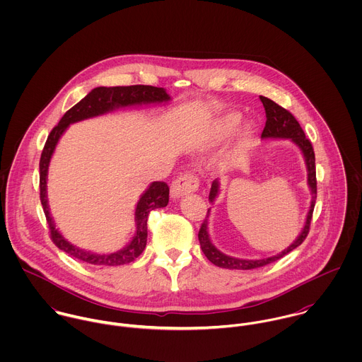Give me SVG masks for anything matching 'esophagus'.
Segmentation results:
<instances>
[{
    "mask_svg": "<svg viewBox=\"0 0 362 362\" xmlns=\"http://www.w3.org/2000/svg\"><path fill=\"white\" fill-rule=\"evenodd\" d=\"M199 187L198 177L194 174H184L178 177L173 184H171V198L173 199H180L185 195H189L195 192Z\"/></svg>",
    "mask_w": 362,
    "mask_h": 362,
    "instance_id": "34e87169",
    "label": "esophagus"
}]
</instances>
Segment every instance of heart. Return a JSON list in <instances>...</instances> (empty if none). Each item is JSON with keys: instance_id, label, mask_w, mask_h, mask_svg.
Here are the masks:
<instances>
[{"instance_id": "1", "label": "heart", "mask_w": 362, "mask_h": 362, "mask_svg": "<svg viewBox=\"0 0 362 362\" xmlns=\"http://www.w3.org/2000/svg\"><path fill=\"white\" fill-rule=\"evenodd\" d=\"M243 114L240 111H228L220 115L209 128V131L201 144L202 149L213 148L226 139H228L241 125ZM257 134V124L254 121H248L243 125L237 136V149H245L251 145L254 136Z\"/></svg>"}]
</instances>
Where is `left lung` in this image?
Returning <instances> with one entry per match:
<instances>
[{
	"label": "left lung",
	"instance_id": "obj_1",
	"mask_svg": "<svg viewBox=\"0 0 362 362\" xmlns=\"http://www.w3.org/2000/svg\"><path fill=\"white\" fill-rule=\"evenodd\" d=\"M260 102L263 103L264 111H266V125L263 128L262 132V139H290L296 146H298V149L301 151V153L304 156L305 160V165H307V173H308V188L310 191V210L307 213V218H305V224L301 230V233L298 234V237L294 240V243L287 247L284 251L279 252L277 255L273 257H267V258L262 259H243L234 258L230 255L223 254L221 251H218L214 244L210 240L209 235V221L207 217L210 214V209L207 210L206 218L204 220L198 238L201 243V248L206 257L213 264L218 266V267H224V269H237V270H251V269H257L266 266L277 259L283 258L284 255H287L288 252H291L293 250H296L297 247H300L305 237L308 235L310 231V218H312V213H313V207H315V201H316V171H315V153H313V148L310 145V141L305 138V134L301 128V125L298 124V121L294 118V115L287 111L286 108L280 107L279 104L274 103L273 100L264 98V96H259ZM220 194V182L216 178L211 182V188H210V194H209V202L213 205L217 199Z\"/></svg>",
	"mask_w": 362,
	"mask_h": 362
}]
</instances>
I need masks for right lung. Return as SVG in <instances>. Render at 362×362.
Here are the masks:
<instances>
[{
	"mask_svg": "<svg viewBox=\"0 0 362 362\" xmlns=\"http://www.w3.org/2000/svg\"><path fill=\"white\" fill-rule=\"evenodd\" d=\"M171 100L170 95H167L164 88H155L146 85H134V86H112L105 88L99 86L89 92L79 103L75 104L69 108L64 117L59 119L58 125L52 128L45 149L40 157V201L43 205V210L50 227L52 243L64 252L74 258L83 260L90 264L98 266H118L127 264L138 258L148 241V217L149 213L158 207H165L168 204V185L163 181L152 182L148 189L141 195L136 207H135V224L136 231L132 240L119 251L112 254H98L92 251L82 250L72 243H69L55 227L52 220L49 199H47V174L49 165L52 161L54 151L57 144L59 142L61 136L66 131L71 124L104 115L107 112H112L118 108L127 107H141L149 104L168 103Z\"/></svg>",
	"mask_w": 362,
	"mask_h": 362,
	"instance_id": "obj_1",
	"label": "right lung"
}]
</instances>
